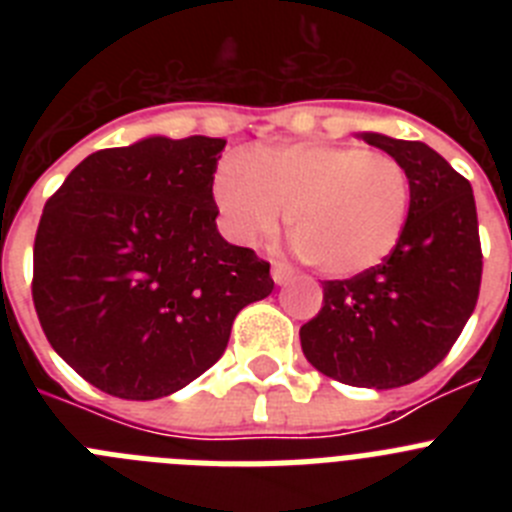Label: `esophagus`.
<instances>
[{"label":"esophagus","mask_w":512,"mask_h":512,"mask_svg":"<svg viewBox=\"0 0 512 512\" xmlns=\"http://www.w3.org/2000/svg\"><path fill=\"white\" fill-rule=\"evenodd\" d=\"M292 277H295V269L289 264H284V261H274V264H271V279H274V284L282 287V284H287Z\"/></svg>","instance_id":"1"}]
</instances>
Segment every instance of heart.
<instances>
[{"instance_id":"heart-1","label":"heart","mask_w":512,"mask_h":512,"mask_svg":"<svg viewBox=\"0 0 512 512\" xmlns=\"http://www.w3.org/2000/svg\"><path fill=\"white\" fill-rule=\"evenodd\" d=\"M220 223L241 246L289 220L297 246L325 277H359L390 259L405 233L410 179L387 153L356 143H287L230 153L212 179Z\"/></svg>"}]
</instances>
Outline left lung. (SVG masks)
Masks as SVG:
<instances>
[{
  "label": "left lung",
  "mask_w": 512,
  "mask_h": 512,
  "mask_svg": "<svg viewBox=\"0 0 512 512\" xmlns=\"http://www.w3.org/2000/svg\"><path fill=\"white\" fill-rule=\"evenodd\" d=\"M410 179L405 233L390 259L323 284V307L300 328L302 354L325 377L392 390L449 354L479 297L482 248L472 184L420 140L359 133Z\"/></svg>",
  "instance_id": "8db88e82"
}]
</instances>
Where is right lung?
I'll return each mask as SVG.
<instances>
[{
  "label": "right lung",
  "mask_w": 512,
  "mask_h": 512,
  "mask_svg": "<svg viewBox=\"0 0 512 512\" xmlns=\"http://www.w3.org/2000/svg\"><path fill=\"white\" fill-rule=\"evenodd\" d=\"M223 138L148 135L92 153L45 202L33 302L45 338L97 390L156 400L205 374L269 264L217 233Z\"/></svg>",
  "instance_id": "add662e5"
}]
</instances>
